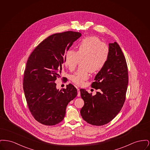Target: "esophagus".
Listing matches in <instances>:
<instances>
[{
	"mask_svg": "<svg viewBox=\"0 0 150 150\" xmlns=\"http://www.w3.org/2000/svg\"><path fill=\"white\" fill-rule=\"evenodd\" d=\"M77 91H78V95L77 96L78 97H80V89L78 88H77Z\"/></svg>",
	"mask_w": 150,
	"mask_h": 150,
	"instance_id": "34e87169",
	"label": "esophagus"
}]
</instances>
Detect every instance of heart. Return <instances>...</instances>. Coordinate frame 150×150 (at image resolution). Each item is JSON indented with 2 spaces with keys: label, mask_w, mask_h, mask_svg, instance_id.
Returning a JSON list of instances; mask_svg holds the SVG:
<instances>
[{
  "label": "heart",
  "mask_w": 150,
  "mask_h": 150,
  "mask_svg": "<svg viewBox=\"0 0 150 150\" xmlns=\"http://www.w3.org/2000/svg\"><path fill=\"white\" fill-rule=\"evenodd\" d=\"M110 49L106 43L102 42L96 36H87L79 43L78 50H69L64 55V64L70 70H73L81 59L80 65L71 76V80L76 85L83 84L89 78V72L100 70L106 64Z\"/></svg>",
  "instance_id": "1"
}]
</instances>
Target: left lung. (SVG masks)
Instances as JSON below:
<instances>
[{
    "mask_svg": "<svg viewBox=\"0 0 150 150\" xmlns=\"http://www.w3.org/2000/svg\"><path fill=\"white\" fill-rule=\"evenodd\" d=\"M110 54L105 66L94 78L92 87L100 89L95 96L80 89L84 105L80 110L83 119L93 125L110 122L120 111L124 103L128 84L125 58L116 42L109 44Z\"/></svg>",
    "mask_w": 150,
    "mask_h": 150,
    "instance_id": "obj_1",
    "label": "left lung"
}]
</instances>
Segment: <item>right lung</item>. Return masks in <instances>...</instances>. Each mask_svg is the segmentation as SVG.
Segmentation results:
<instances>
[{
	"instance_id": "right-lung-1",
	"label": "right lung",
	"mask_w": 150,
	"mask_h": 150,
	"mask_svg": "<svg viewBox=\"0 0 150 150\" xmlns=\"http://www.w3.org/2000/svg\"><path fill=\"white\" fill-rule=\"evenodd\" d=\"M81 36L71 31L53 34L40 43L28 59L23 88L31 114L42 124L54 125L62 121L68 103L78 94L71 84L59 91L55 81L61 76L66 52Z\"/></svg>"
}]
</instances>
